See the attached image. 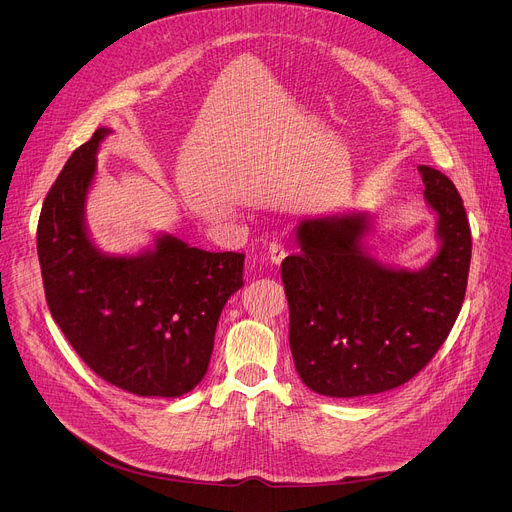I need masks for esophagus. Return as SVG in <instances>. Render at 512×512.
I'll return each mask as SVG.
<instances>
[{"label":"esophagus","instance_id":"1","mask_svg":"<svg viewBox=\"0 0 512 512\" xmlns=\"http://www.w3.org/2000/svg\"><path fill=\"white\" fill-rule=\"evenodd\" d=\"M285 249H283V245L281 243H277V241H273V243H269V247H267V259L273 263V265H279L283 259H285Z\"/></svg>","mask_w":512,"mask_h":512}]
</instances>
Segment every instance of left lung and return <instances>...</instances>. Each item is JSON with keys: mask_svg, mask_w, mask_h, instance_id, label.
Masks as SVG:
<instances>
[{"mask_svg": "<svg viewBox=\"0 0 512 512\" xmlns=\"http://www.w3.org/2000/svg\"><path fill=\"white\" fill-rule=\"evenodd\" d=\"M440 251L417 271L379 263L362 239L369 212L306 218L302 251L281 263L296 371L326 397L385 393L413 379L446 342L466 296L472 235L440 170L419 166Z\"/></svg>", "mask_w": 512, "mask_h": 512, "instance_id": "1", "label": "left lung"}]
</instances>
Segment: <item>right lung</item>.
Wrapping results in <instances>:
<instances>
[{
    "mask_svg": "<svg viewBox=\"0 0 512 512\" xmlns=\"http://www.w3.org/2000/svg\"><path fill=\"white\" fill-rule=\"evenodd\" d=\"M99 127L72 152L38 221L44 294L62 334L107 383L139 397H182L208 371L227 300L243 287V253H208L160 235L154 249L117 257L87 231Z\"/></svg>",
    "mask_w": 512,
    "mask_h": 512,
    "instance_id": "add662e5",
    "label": "right lung"
}]
</instances>
